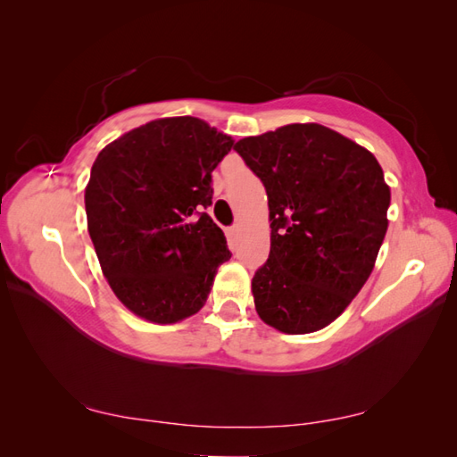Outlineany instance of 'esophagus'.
<instances>
[{
  "mask_svg": "<svg viewBox=\"0 0 457 457\" xmlns=\"http://www.w3.org/2000/svg\"><path fill=\"white\" fill-rule=\"evenodd\" d=\"M238 234H240L238 225H234V227L227 228V238H228L230 242H237V240H238Z\"/></svg>",
  "mask_w": 457,
  "mask_h": 457,
  "instance_id": "esophagus-1",
  "label": "esophagus"
}]
</instances>
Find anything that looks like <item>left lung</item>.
I'll return each mask as SVG.
<instances>
[{"instance_id":"obj_1","label":"left lung","mask_w":457,"mask_h":457,"mask_svg":"<svg viewBox=\"0 0 457 457\" xmlns=\"http://www.w3.org/2000/svg\"><path fill=\"white\" fill-rule=\"evenodd\" d=\"M234 150L269 198L270 253L252 280L257 314L292 336L326 328L376 265L391 204L381 165L320 123L245 137Z\"/></svg>"}]
</instances>
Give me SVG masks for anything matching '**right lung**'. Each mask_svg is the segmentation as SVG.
Wrapping results in <instances>:
<instances>
[{
    "label": "right lung",
    "instance_id": "1",
    "mask_svg": "<svg viewBox=\"0 0 457 457\" xmlns=\"http://www.w3.org/2000/svg\"><path fill=\"white\" fill-rule=\"evenodd\" d=\"M232 145L198 118H162L121 135L93 163L91 242L116 297L148 322L196 314L232 255L204 212L213 198L212 171Z\"/></svg>",
    "mask_w": 457,
    "mask_h": 457
}]
</instances>
